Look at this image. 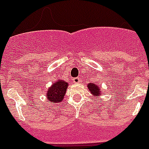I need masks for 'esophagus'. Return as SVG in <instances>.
I'll list each match as a JSON object with an SVG mask.
<instances>
[{
  "instance_id": "1",
  "label": "esophagus",
  "mask_w": 149,
  "mask_h": 149,
  "mask_svg": "<svg viewBox=\"0 0 149 149\" xmlns=\"http://www.w3.org/2000/svg\"><path fill=\"white\" fill-rule=\"evenodd\" d=\"M72 81L74 82L75 84H78V83H79V82H80V79H79V78H78V77H75V78H73V79H72Z\"/></svg>"
}]
</instances>
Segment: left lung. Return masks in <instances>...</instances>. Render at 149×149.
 Wrapping results in <instances>:
<instances>
[{
    "mask_svg": "<svg viewBox=\"0 0 149 149\" xmlns=\"http://www.w3.org/2000/svg\"><path fill=\"white\" fill-rule=\"evenodd\" d=\"M87 87L91 91V93L93 94L94 96H100L101 91L100 90V88L97 86V85H96L94 84H89L87 85Z\"/></svg>",
    "mask_w": 149,
    "mask_h": 149,
    "instance_id": "8db88e82",
    "label": "left lung"
}]
</instances>
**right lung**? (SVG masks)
<instances>
[{"instance_id":"add662e5","label":"right lung","mask_w":149,"mask_h":149,"mask_svg":"<svg viewBox=\"0 0 149 149\" xmlns=\"http://www.w3.org/2000/svg\"><path fill=\"white\" fill-rule=\"evenodd\" d=\"M67 86V83L63 80H59L53 84V85L49 89L46 93L48 100L50 102H52V104L60 103L64 98Z\"/></svg>"}]
</instances>
